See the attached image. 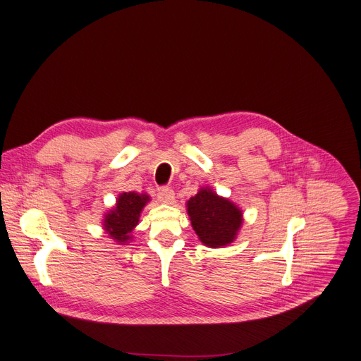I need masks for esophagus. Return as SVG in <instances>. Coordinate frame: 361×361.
Here are the masks:
<instances>
[{
    "mask_svg": "<svg viewBox=\"0 0 361 361\" xmlns=\"http://www.w3.org/2000/svg\"><path fill=\"white\" fill-rule=\"evenodd\" d=\"M157 198L160 202L163 204H173L175 202V192L172 188L169 186H161L159 189V193H157Z\"/></svg>",
    "mask_w": 361,
    "mask_h": 361,
    "instance_id": "obj_1",
    "label": "esophagus"
}]
</instances>
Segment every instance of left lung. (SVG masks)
<instances>
[{"label":"left lung","instance_id":"left-lung-1","mask_svg":"<svg viewBox=\"0 0 361 361\" xmlns=\"http://www.w3.org/2000/svg\"><path fill=\"white\" fill-rule=\"evenodd\" d=\"M192 228L207 247H221L234 241L243 224V212L231 201L202 188L188 202Z\"/></svg>","mask_w":361,"mask_h":361}]
</instances>
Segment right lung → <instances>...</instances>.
<instances>
[{
	"label": "right lung",
	"instance_id": "obj_1",
	"mask_svg": "<svg viewBox=\"0 0 361 361\" xmlns=\"http://www.w3.org/2000/svg\"><path fill=\"white\" fill-rule=\"evenodd\" d=\"M150 201L147 193L123 192L116 207L105 214L104 230L118 244H126L131 240V233L138 224L142 209Z\"/></svg>",
	"mask_w": 361,
	"mask_h": 361
}]
</instances>
